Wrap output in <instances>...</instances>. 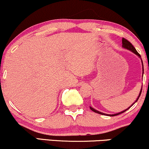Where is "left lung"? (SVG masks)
I'll use <instances>...</instances> for the list:
<instances>
[{"label": "left lung", "instance_id": "8db88e82", "mask_svg": "<svg viewBox=\"0 0 149 149\" xmlns=\"http://www.w3.org/2000/svg\"><path fill=\"white\" fill-rule=\"evenodd\" d=\"M122 47H123V48H124V49H128V50H130V51H131V52H132L133 53H134V54H136L137 56H138L139 58H141V56H140V54H139V53L137 52L136 49H135V47H133V45H132V44H131V43H130L129 41H127V40L125 39V38H122ZM141 61H142V77H143V74H144V65H143V62H142V58H141ZM142 88H141V90H140V92H139V95H138V97H137V98L136 99V100H135V102H133V104H132V105H131V106H130L129 107H128V108H126V109L124 110V111H122L119 112V113H115V114H112V115H111V114H106V113H102V112H100V111H97V110H95V108H93V107H91V106H90V108H91V109L92 111H93V112H95V113H96L100 114V115H107V116H111V117L115 116V115H119V114L124 113V112L127 111V110L129 109V108H131L132 106L134 105V104H135V103H136V102H137V100H138V99H139V96H140L141 93H142Z\"/></svg>", "mask_w": 149, "mask_h": 149}]
</instances>
